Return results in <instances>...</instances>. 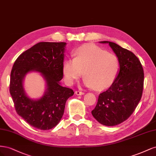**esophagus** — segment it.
I'll list each match as a JSON object with an SVG mask.
<instances>
[{
	"label": "esophagus",
	"instance_id": "34e87169",
	"mask_svg": "<svg viewBox=\"0 0 156 156\" xmlns=\"http://www.w3.org/2000/svg\"><path fill=\"white\" fill-rule=\"evenodd\" d=\"M75 94H76L77 95H78V96H80V95H83L84 93L83 92H81V91L77 90V91H75Z\"/></svg>",
	"mask_w": 156,
	"mask_h": 156
}]
</instances>
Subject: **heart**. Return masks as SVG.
Segmentation results:
<instances>
[{
	"instance_id": "b5f03b06",
	"label": "heart",
	"mask_w": 156,
	"mask_h": 156,
	"mask_svg": "<svg viewBox=\"0 0 156 156\" xmlns=\"http://www.w3.org/2000/svg\"><path fill=\"white\" fill-rule=\"evenodd\" d=\"M74 55V58L66 61L63 66L68 84L81 77L83 72L84 84L97 90L105 89L115 81L119 70V58L115 54L95 45H84L75 51Z\"/></svg>"
}]
</instances>
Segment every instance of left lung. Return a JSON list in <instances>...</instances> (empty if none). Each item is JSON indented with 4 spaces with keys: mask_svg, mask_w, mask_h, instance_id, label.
Here are the masks:
<instances>
[{
    "mask_svg": "<svg viewBox=\"0 0 156 156\" xmlns=\"http://www.w3.org/2000/svg\"><path fill=\"white\" fill-rule=\"evenodd\" d=\"M108 44L119 58L120 71L111 86L100 94L92 115L107 126L120 124L134 112L143 95L144 70L140 60L131 51L113 42Z\"/></svg>",
    "mask_w": 156,
    "mask_h": 156,
    "instance_id": "obj_1",
    "label": "left lung"
}]
</instances>
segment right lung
Returning a JSON list of instances; mask_svg holds the SVG:
<instances>
[{"instance_id":"1","label":"right lung","mask_w":156,"mask_h":156,"mask_svg":"<svg viewBox=\"0 0 156 156\" xmlns=\"http://www.w3.org/2000/svg\"><path fill=\"white\" fill-rule=\"evenodd\" d=\"M65 42H40L23 52L13 64L10 75V92L17 114L28 124L41 130L57 125L64 115L66 103L73 95L72 89L63 87ZM31 70L40 72L45 78L47 90L44 97L33 101L22 87L25 75Z\"/></svg>"}]
</instances>
